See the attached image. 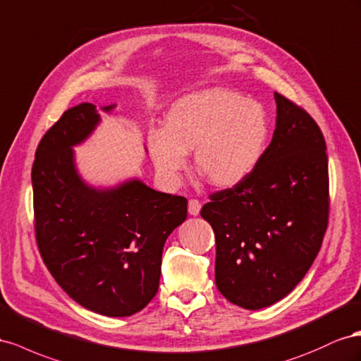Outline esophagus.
<instances>
[{"label":"esophagus","instance_id":"34e87169","mask_svg":"<svg viewBox=\"0 0 361 361\" xmlns=\"http://www.w3.org/2000/svg\"><path fill=\"white\" fill-rule=\"evenodd\" d=\"M201 212V202L198 200H190L189 201V213L192 216H198Z\"/></svg>","mask_w":361,"mask_h":361}]
</instances>
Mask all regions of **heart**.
<instances>
[{
	"instance_id": "b5f03b06",
	"label": "heart",
	"mask_w": 361,
	"mask_h": 361,
	"mask_svg": "<svg viewBox=\"0 0 361 361\" xmlns=\"http://www.w3.org/2000/svg\"><path fill=\"white\" fill-rule=\"evenodd\" d=\"M269 137V119L259 101L224 87L193 92L168 111L166 126L148 131V151L161 178L177 184L188 152L216 188L243 183L259 164Z\"/></svg>"
}]
</instances>
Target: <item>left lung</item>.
<instances>
[{
  "label": "left lung",
  "instance_id": "1",
  "mask_svg": "<svg viewBox=\"0 0 361 361\" xmlns=\"http://www.w3.org/2000/svg\"><path fill=\"white\" fill-rule=\"evenodd\" d=\"M272 140L243 183L216 192L201 216L216 238V287L246 310L289 295L310 269L328 224V157L321 128L275 92Z\"/></svg>",
  "mask_w": 361,
  "mask_h": 361
}]
</instances>
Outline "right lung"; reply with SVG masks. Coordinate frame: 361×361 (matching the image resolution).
Here are the masks:
<instances>
[{"label": "right lung", "mask_w": 361, "mask_h": 361, "mask_svg": "<svg viewBox=\"0 0 361 361\" xmlns=\"http://www.w3.org/2000/svg\"><path fill=\"white\" fill-rule=\"evenodd\" d=\"M99 122L97 106L83 102L40 140L32 169L35 230L44 263L72 300L98 314L123 317L156 296L163 246L186 221L188 200L139 178L104 189L87 184L72 148Z\"/></svg>", "instance_id": "obj_1"}]
</instances>
